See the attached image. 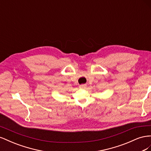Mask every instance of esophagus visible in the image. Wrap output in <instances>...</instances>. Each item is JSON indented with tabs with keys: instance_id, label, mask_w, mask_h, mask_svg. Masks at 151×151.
Returning <instances> with one entry per match:
<instances>
[{
	"instance_id": "34e87169",
	"label": "esophagus",
	"mask_w": 151,
	"mask_h": 151,
	"mask_svg": "<svg viewBox=\"0 0 151 151\" xmlns=\"http://www.w3.org/2000/svg\"><path fill=\"white\" fill-rule=\"evenodd\" d=\"M79 88L81 89H84L86 88V84H81L79 86Z\"/></svg>"
}]
</instances>
